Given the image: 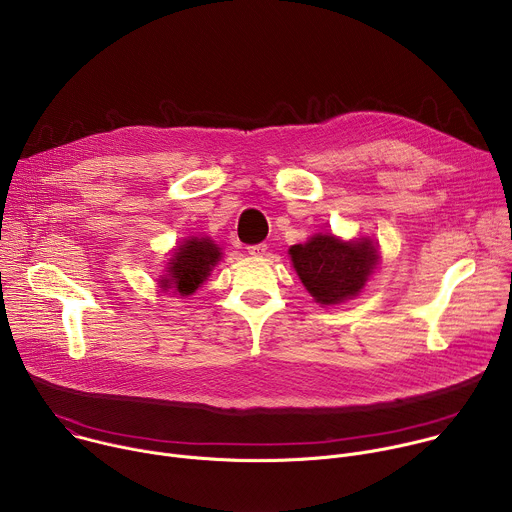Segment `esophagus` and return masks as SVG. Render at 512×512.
<instances>
[{"label":"esophagus","mask_w":512,"mask_h":512,"mask_svg":"<svg viewBox=\"0 0 512 512\" xmlns=\"http://www.w3.org/2000/svg\"><path fill=\"white\" fill-rule=\"evenodd\" d=\"M247 251H249V255H253V257H263V255L267 253V245H265V243L249 245V247H247Z\"/></svg>","instance_id":"obj_1"}]
</instances>
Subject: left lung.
I'll return each mask as SVG.
<instances>
[{
  "label": "left lung",
  "instance_id": "obj_1",
  "mask_svg": "<svg viewBox=\"0 0 512 512\" xmlns=\"http://www.w3.org/2000/svg\"><path fill=\"white\" fill-rule=\"evenodd\" d=\"M289 255L306 289L324 306L354 298L379 259L371 241L342 243L332 235H316L306 245H294Z\"/></svg>",
  "mask_w": 512,
  "mask_h": 512
}]
</instances>
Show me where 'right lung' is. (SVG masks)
<instances>
[{
	"label": "right lung",
	"instance_id": "obj_1",
	"mask_svg": "<svg viewBox=\"0 0 512 512\" xmlns=\"http://www.w3.org/2000/svg\"><path fill=\"white\" fill-rule=\"evenodd\" d=\"M221 251L210 239H190L186 241L170 263V279L166 285L176 287L182 296H190L196 287L210 275V269L216 265Z\"/></svg>",
	"mask_w": 512,
	"mask_h": 512
}]
</instances>
